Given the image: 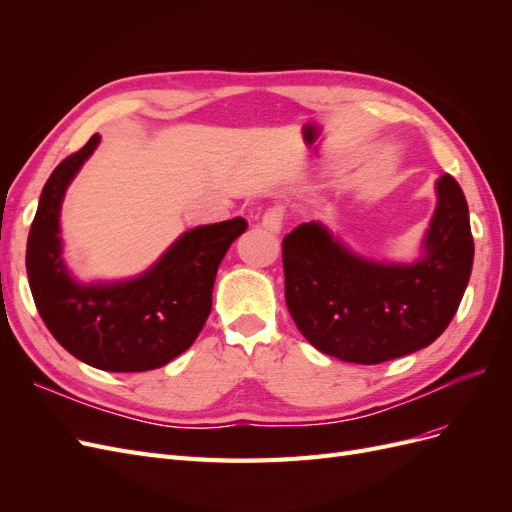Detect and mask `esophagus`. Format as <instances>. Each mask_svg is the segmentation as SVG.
<instances>
[{"label": "esophagus", "instance_id": "esophagus-1", "mask_svg": "<svg viewBox=\"0 0 512 512\" xmlns=\"http://www.w3.org/2000/svg\"><path fill=\"white\" fill-rule=\"evenodd\" d=\"M260 224H262V228H265V230L275 232V235H277V232H282V228H284V211L280 207L267 209L265 215H262Z\"/></svg>", "mask_w": 512, "mask_h": 512}]
</instances>
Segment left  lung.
Returning a JSON list of instances; mask_svg holds the SVG:
<instances>
[{"instance_id": "obj_1", "label": "left lung", "mask_w": 512, "mask_h": 512, "mask_svg": "<svg viewBox=\"0 0 512 512\" xmlns=\"http://www.w3.org/2000/svg\"><path fill=\"white\" fill-rule=\"evenodd\" d=\"M436 196L421 256L412 262L356 254L320 222L284 237L286 305L309 344L339 361L376 365L444 333L470 282L474 241L459 183L442 175Z\"/></svg>"}]
</instances>
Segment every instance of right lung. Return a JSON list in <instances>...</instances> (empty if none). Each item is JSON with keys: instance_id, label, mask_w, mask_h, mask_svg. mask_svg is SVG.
I'll return each instance as SVG.
<instances>
[{"instance_id": "obj_1", "label": "right lung", "mask_w": 512, "mask_h": 512, "mask_svg": "<svg viewBox=\"0 0 512 512\" xmlns=\"http://www.w3.org/2000/svg\"><path fill=\"white\" fill-rule=\"evenodd\" d=\"M100 145L61 162L44 183L29 228L25 267L46 329L76 359L102 371H149L188 350L211 312L215 273L243 218L196 226L141 275L83 284L70 273L61 241V203L68 185Z\"/></svg>"}]
</instances>
